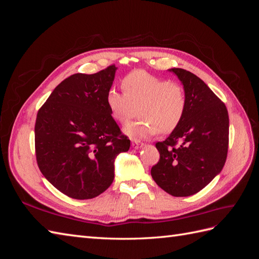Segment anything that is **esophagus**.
<instances>
[{
	"label": "esophagus",
	"instance_id": "obj_1",
	"mask_svg": "<svg viewBox=\"0 0 259 259\" xmlns=\"http://www.w3.org/2000/svg\"><path fill=\"white\" fill-rule=\"evenodd\" d=\"M143 146V143L142 142H139V140H137V139H133L132 140V147L133 148H139V147H142Z\"/></svg>",
	"mask_w": 259,
	"mask_h": 259
}]
</instances>
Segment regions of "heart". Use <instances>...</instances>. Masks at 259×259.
Masks as SVG:
<instances>
[{
  "label": "heart",
  "instance_id": "heart-1",
  "mask_svg": "<svg viewBox=\"0 0 259 259\" xmlns=\"http://www.w3.org/2000/svg\"><path fill=\"white\" fill-rule=\"evenodd\" d=\"M124 93L109 90L106 103L114 120L127 123L137 112L143 116L126 125L124 132L134 138H147L175 131L186 114L188 99L183 85L161 79L144 70L132 71L122 81Z\"/></svg>",
  "mask_w": 259,
  "mask_h": 259
}]
</instances>
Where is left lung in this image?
Segmentation results:
<instances>
[{"label":"left lung","instance_id":"8db88e82","mask_svg":"<svg viewBox=\"0 0 259 259\" xmlns=\"http://www.w3.org/2000/svg\"><path fill=\"white\" fill-rule=\"evenodd\" d=\"M187 94L186 114L164 142L156 143L159 162L151 176L174 197H189L221 173L229 144V116L223 101L195 74L180 68L169 69Z\"/></svg>","mask_w":259,"mask_h":259}]
</instances>
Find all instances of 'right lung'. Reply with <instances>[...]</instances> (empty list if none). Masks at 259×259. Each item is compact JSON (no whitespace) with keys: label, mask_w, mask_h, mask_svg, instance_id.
Returning a JSON list of instances; mask_svg holds the SVG:
<instances>
[{"label":"right lung","mask_w":259,"mask_h":259,"mask_svg":"<svg viewBox=\"0 0 259 259\" xmlns=\"http://www.w3.org/2000/svg\"><path fill=\"white\" fill-rule=\"evenodd\" d=\"M116 67L94 74L75 73L56 86L36 115L35 155L44 177L68 197L88 200L114 179L116 155L130 139L106 103Z\"/></svg>","instance_id":"right-lung-1"}]
</instances>
